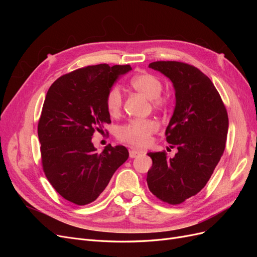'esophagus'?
I'll use <instances>...</instances> for the list:
<instances>
[{"label":"esophagus","instance_id":"34e87169","mask_svg":"<svg viewBox=\"0 0 257 257\" xmlns=\"http://www.w3.org/2000/svg\"><path fill=\"white\" fill-rule=\"evenodd\" d=\"M143 153V151H139V150H130V158L134 159L137 158L138 155H141Z\"/></svg>","mask_w":257,"mask_h":257}]
</instances>
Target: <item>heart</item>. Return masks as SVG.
Returning <instances> with one entry per match:
<instances>
[{
    "mask_svg": "<svg viewBox=\"0 0 257 257\" xmlns=\"http://www.w3.org/2000/svg\"><path fill=\"white\" fill-rule=\"evenodd\" d=\"M132 89L150 98L154 109L165 110L170 104L169 96L162 94L163 82L153 74L142 73L132 77L130 80ZM106 109L111 116H118L122 110L123 97L118 87L108 91L105 100ZM159 130V123L154 119L130 120L118 130V138L121 142L134 147L143 148L150 143L151 136Z\"/></svg>",
    "mask_w": 257,
    "mask_h": 257,
    "instance_id": "obj_1",
    "label": "heart"
}]
</instances>
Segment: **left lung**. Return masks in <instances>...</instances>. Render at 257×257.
<instances>
[{
  "label": "left lung",
  "mask_w": 257,
  "mask_h": 257,
  "mask_svg": "<svg viewBox=\"0 0 257 257\" xmlns=\"http://www.w3.org/2000/svg\"><path fill=\"white\" fill-rule=\"evenodd\" d=\"M149 67L172 80L176 107L165 135L174 158L165 151L149 152L148 188L169 205H179L205 188L223 155L228 115L223 100L208 77L195 66L178 61H157Z\"/></svg>",
  "instance_id": "8db88e82"
}]
</instances>
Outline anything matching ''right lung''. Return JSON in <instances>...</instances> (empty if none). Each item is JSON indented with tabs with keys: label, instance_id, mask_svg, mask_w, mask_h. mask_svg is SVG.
Wrapping results in <instances>:
<instances>
[{
	"label": "right lung",
	"instance_id": "add662e5",
	"mask_svg": "<svg viewBox=\"0 0 257 257\" xmlns=\"http://www.w3.org/2000/svg\"><path fill=\"white\" fill-rule=\"evenodd\" d=\"M130 65H90L61 76L49 88L38 121L43 170L60 195L84 206L102 193L128 158L124 146L108 145L97 153L95 131L111 123L105 100Z\"/></svg>",
	"mask_w": 257,
	"mask_h": 257
}]
</instances>
